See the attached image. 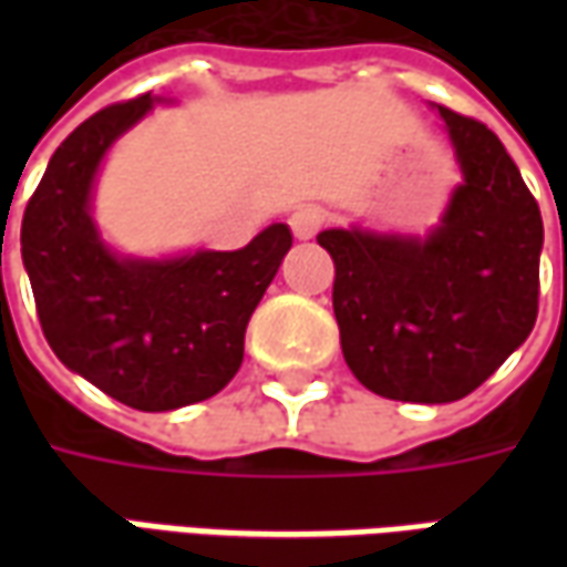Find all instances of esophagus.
I'll return each instance as SVG.
<instances>
[{
	"label": "esophagus",
	"instance_id": "34e87169",
	"mask_svg": "<svg viewBox=\"0 0 567 567\" xmlns=\"http://www.w3.org/2000/svg\"><path fill=\"white\" fill-rule=\"evenodd\" d=\"M321 224H324V215H321L316 206H297L291 215H288V227H291V234L297 239H312V236L319 234Z\"/></svg>",
	"mask_w": 567,
	"mask_h": 567
}]
</instances>
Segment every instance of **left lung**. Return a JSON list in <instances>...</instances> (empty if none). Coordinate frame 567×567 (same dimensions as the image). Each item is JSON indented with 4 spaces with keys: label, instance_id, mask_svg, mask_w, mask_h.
<instances>
[{
    "label": "left lung",
    "instance_id": "1",
    "mask_svg": "<svg viewBox=\"0 0 567 567\" xmlns=\"http://www.w3.org/2000/svg\"><path fill=\"white\" fill-rule=\"evenodd\" d=\"M464 185L425 243L324 230L333 316L370 392L450 404L480 389L537 319L544 221L516 163L476 117L440 105Z\"/></svg>",
    "mask_w": 567,
    "mask_h": 567
}]
</instances>
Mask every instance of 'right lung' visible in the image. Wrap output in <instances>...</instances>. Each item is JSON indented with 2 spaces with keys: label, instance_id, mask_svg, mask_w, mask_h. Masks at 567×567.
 Returning <instances> with one entry per match:
<instances>
[{
  "label": "right lung",
  "instance_id": "obj_1",
  "mask_svg": "<svg viewBox=\"0 0 567 567\" xmlns=\"http://www.w3.org/2000/svg\"><path fill=\"white\" fill-rule=\"evenodd\" d=\"M151 103L142 93L105 105L69 133L27 203L20 251L54 355L121 404L161 413L234 380L248 319L291 248V230L272 224L239 251L166 264L115 258L87 212L93 173Z\"/></svg>",
  "mask_w": 567,
  "mask_h": 567
}]
</instances>
